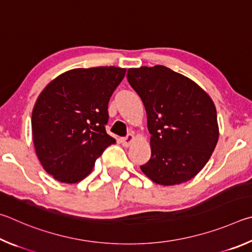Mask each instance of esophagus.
I'll return each mask as SVG.
<instances>
[{"mask_svg": "<svg viewBox=\"0 0 252 252\" xmlns=\"http://www.w3.org/2000/svg\"><path fill=\"white\" fill-rule=\"evenodd\" d=\"M134 139H135L134 135H133V134H128V135L126 136V137L122 138V144H123V146H124V147H129L130 145H131V143L134 142Z\"/></svg>", "mask_w": 252, "mask_h": 252, "instance_id": "34e87169", "label": "esophagus"}]
</instances>
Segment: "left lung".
<instances>
[{
    "label": "left lung",
    "mask_w": 252,
    "mask_h": 252,
    "mask_svg": "<svg viewBox=\"0 0 252 252\" xmlns=\"http://www.w3.org/2000/svg\"><path fill=\"white\" fill-rule=\"evenodd\" d=\"M127 81L143 100L152 135L151 159L140 169L164 186L195 177L218 142L214 101L191 79L162 65L129 68Z\"/></svg>",
    "instance_id": "obj_1"
}]
</instances>
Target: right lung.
I'll list each match as a JSON object with an SVG mask.
<instances>
[{
	"label": "right lung",
	"instance_id": "right-lung-1",
	"mask_svg": "<svg viewBox=\"0 0 252 252\" xmlns=\"http://www.w3.org/2000/svg\"><path fill=\"white\" fill-rule=\"evenodd\" d=\"M125 73L115 66L72 69L38 96L32 113L35 152L56 180L81 182L105 149L116 143L105 126L109 98Z\"/></svg>",
	"mask_w": 252,
	"mask_h": 252
}]
</instances>
